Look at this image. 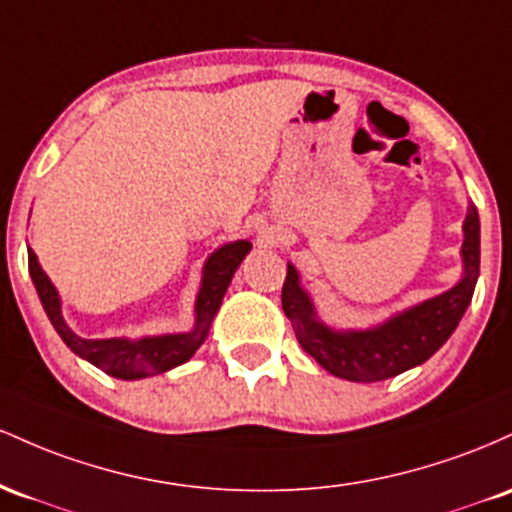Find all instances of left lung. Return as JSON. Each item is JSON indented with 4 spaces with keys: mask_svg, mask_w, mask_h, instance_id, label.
Segmentation results:
<instances>
[{
    "mask_svg": "<svg viewBox=\"0 0 512 512\" xmlns=\"http://www.w3.org/2000/svg\"><path fill=\"white\" fill-rule=\"evenodd\" d=\"M462 232V278L450 290L396 312L370 329H333L321 321L300 273L287 263L283 312L300 346L326 372L350 382H382L426 363L455 333L479 280L481 225L474 205L467 208Z\"/></svg>",
    "mask_w": 512,
    "mask_h": 512,
    "instance_id": "8db88e82",
    "label": "left lung"
}]
</instances>
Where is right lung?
Listing matches in <instances>:
<instances>
[{
	"label": "right lung",
	"mask_w": 512,
	"mask_h": 512,
	"mask_svg": "<svg viewBox=\"0 0 512 512\" xmlns=\"http://www.w3.org/2000/svg\"><path fill=\"white\" fill-rule=\"evenodd\" d=\"M251 251V241L237 239L222 244L208 256L203 266V278H200L198 295H195V319L191 331L181 333H159V336L142 338H82L77 336L65 317H62L60 292L55 290L53 280L40 268L38 256L28 249V273H31L33 285L48 314L50 324L60 333L62 341L74 355L96 365L106 375L118 377V380H142V377L162 375V372L174 370L191 360L195 350L208 338L212 319L220 312L222 300L239 263L244 261Z\"/></svg>",
	"instance_id": "obj_1"
}]
</instances>
